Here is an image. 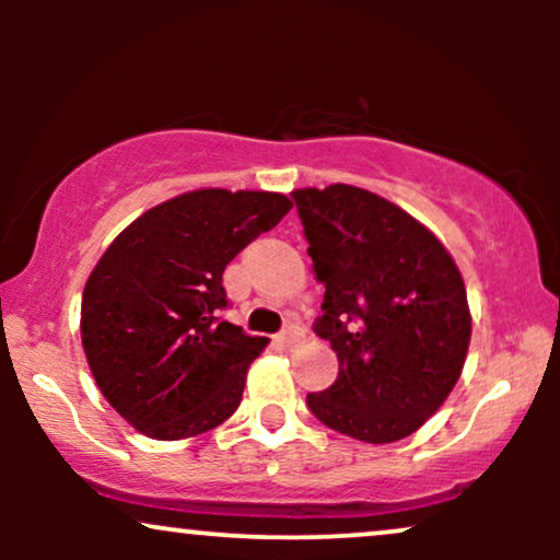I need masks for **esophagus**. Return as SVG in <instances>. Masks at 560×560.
Segmentation results:
<instances>
[{
	"label": "esophagus",
	"mask_w": 560,
	"mask_h": 560,
	"mask_svg": "<svg viewBox=\"0 0 560 560\" xmlns=\"http://www.w3.org/2000/svg\"><path fill=\"white\" fill-rule=\"evenodd\" d=\"M300 342V329L298 326H287L284 331L279 334V337H276V345L281 347V350H292L294 345Z\"/></svg>",
	"instance_id": "esophagus-1"
}]
</instances>
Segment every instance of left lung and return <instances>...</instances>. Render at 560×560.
I'll use <instances>...</instances> for the list:
<instances>
[{
	"mask_svg": "<svg viewBox=\"0 0 560 560\" xmlns=\"http://www.w3.org/2000/svg\"><path fill=\"white\" fill-rule=\"evenodd\" d=\"M292 197L326 287L318 334L339 361L337 382L311 392L307 408L352 440H402L442 408L464 371V276L432 231L374 191L331 184Z\"/></svg>",
	"mask_w": 560,
	"mask_h": 560,
	"instance_id": "left-lung-1",
	"label": "left lung"
}]
</instances>
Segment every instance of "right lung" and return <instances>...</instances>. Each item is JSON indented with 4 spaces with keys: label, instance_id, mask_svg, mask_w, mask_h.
<instances>
[{
    "label": "right lung",
    "instance_id": "right-lung-1",
    "mask_svg": "<svg viewBox=\"0 0 560 560\" xmlns=\"http://www.w3.org/2000/svg\"><path fill=\"white\" fill-rule=\"evenodd\" d=\"M292 208L287 195L195 189L110 242L81 298V342L105 400L152 440H186L240 408L266 337L218 318L223 271Z\"/></svg>",
    "mask_w": 560,
    "mask_h": 560
}]
</instances>
